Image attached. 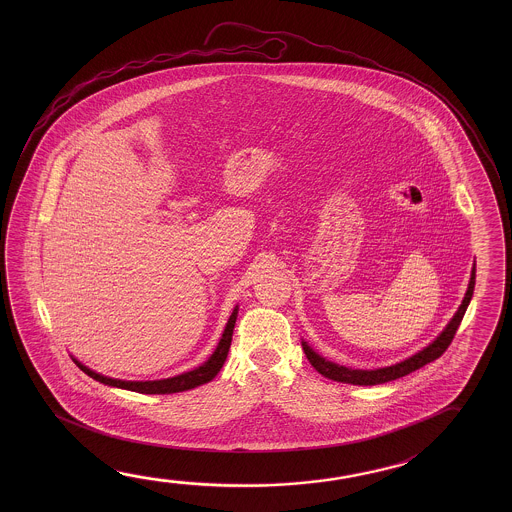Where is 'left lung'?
Segmentation results:
<instances>
[{
	"label": "left lung",
	"mask_w": 512,
	"mask_h": 512,
	"mask_svg": "<svg viewBox=\"0 0 512 512\" xmlns=\"http://www.w3.org/2000/svg\"><path fill=\"white\" fill-rule=\"evenodd\" d=\"M473 289H475V264L471 268L470 284H468L466 294L462 298V303L459 305L457 312L453 314V318L448 321V325L443 328V332L432 343L427 344L423 350H419L418 353L407 357L405 361L396 362V364H391V366H386V368L353 369L336 364V362L327 361L318 352H314L309 344H307V341H302L303 352H305L310 364L314 366L318 373H321L325 378H330V380L343 382V384L377 386V384H386V382H391V380H396V378L405 377V375H409L412 371L423 368L428 362L436 361L446 352V348L452 343L457 328L461 325L464 312H466L468 305H470Z\"/></svg>",
	"instance_id": "1"
}]
</instances>
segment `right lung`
Returning a JSON list of instances; mask_svg holds the SVG:
<instances>
[{
	"label": "right lung",
	"mask_w": 512,
	"mask_h": 512,
	"mask_svg": "<svg viewBox=\"0 0 512 512\" xmlns=\"http://www.w3.org/2000/svg\"><path fill=\"white\" fill-rule=\"evenodd\" d=\"M237 310L239 307L235 305L230 318H228L227 327L221 334L216 350L212 352L209 359L203 362L202 366L180 373L176 377L160 378V380H119V378H110L96 373L91 368H87L85 364L75 359L71 355V359L75 362L78 368L84 371L85 375L98 380L101 384L110 387H119V389H126V391H134V393L141 394H173L182 393V391H189L194 387L203 386L210 382L212 378L216 377L219 369L223 368V364L227 361L228 350L232 344V334H234L235 319H237Z\"/></svg>",
	"instance_id": "1"
}]
</instances>
